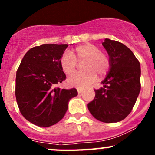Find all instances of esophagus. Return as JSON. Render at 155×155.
I'll return each mask as SVG.
<instances>
[{"label":"esophagus","instance_id":"obj_1","mask_svg":"<svg viewBox=\"0 0 155 155\" xmlns=\"http://www.w3.org/2000/svg\"><path fill=\"white\" fill-rule=\"evenodd\" d=\"M77 90H78V94H80V93H81L82 91H83V89H82V88H77Z\"/></svg>","mask_w":155,"mask_h":155}]
</instances>
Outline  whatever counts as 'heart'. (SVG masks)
Segmentation results:
<instances>
[{
  "label": "heart",
  "mask_w": 155,
  "mask_h": 155,
  "mask_svg": "<svg viewBox=\"0 0 155 155\" xmlns=\"http://www.w3.org/2000/svg\"><path fill=\"white\" fill-rule=\"evenodd\" d=\"M77 61L83 62L84 72L70 77L67 83L71 87L84 88L92 84L97 78V74L103 77L110 68V61L108 56L100 52L97 46L91 43L79 45L74 49L73 54L65 52L61 57V66L67 75H72L76 72Z\"/></svg>",
  "instance_id": "1"
}]
</instances>
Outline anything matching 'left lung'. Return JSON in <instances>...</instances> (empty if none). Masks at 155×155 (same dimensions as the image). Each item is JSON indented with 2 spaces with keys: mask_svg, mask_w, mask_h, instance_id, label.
<instances>
[{
  "mask_svg": "<svg viewBox=\"0 0 155 155\" xmlns=\"http://www.w3.org/2000/svg\"><path fill=\"white\" fill-rule=\"evenodd\" d=\"M102 46L107 51L110 68L94 90L95 97L87 104L94 118L103 123H117L130 113L140 91V64L133 52L120 42L105 39Z\"/></svg>",
  "mask_w": 155,
  "mask_h": 155,
  "instance_id": "obj_1",
  "label": "left lung"
}]
</instances>
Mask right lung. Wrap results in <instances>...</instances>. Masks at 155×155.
Instances as JSON below:
<instances>
[{"label":"right lung","mask_w":155,"mask_h":155,"mask_svg":"<svg viewBox=\"0 0 155 155\" xmlns=\"http://www.w3.org/2000/svg\"><path fill=\"white\" fill-rule=\"evenodd\" d=\"M68 44H42L25 53L16 73L15 96L20 112L31 124L48 127L64 118L75 88L55 87L66 79L61 57Z\"/></svg>","instance_id":"obj_1"}]
</instances>
